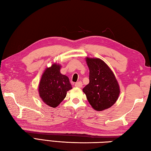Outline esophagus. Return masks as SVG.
I'll list each match as a JSON object with an SVG mask.
<instances>
[{
    "mask_svg": "<svg viewBox=\"0 0 151 151\" xmlns=\"http://www.w3.org/2000/svg\"><path fill=\"white\" fill-rule=\"evenodd\" d=\"M75 86H76V87L81 88L82 86H83V83H82L81 81H79V82H77V83H76L75 84Z\"/></svg>",
    "mask_w": 151,
    "mask_h": 151,
    "instance_id": "34e87169",
    "label": "esophagus"
}]
</instances>
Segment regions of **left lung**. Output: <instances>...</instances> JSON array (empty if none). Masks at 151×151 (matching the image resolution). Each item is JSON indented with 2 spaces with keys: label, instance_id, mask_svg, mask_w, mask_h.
Listing matches in <instances>:
<instances>
[{
  "label": "left lung",
  "instance_id": "left-lung-1",
  "mask_svg": "<svg viewBox=\"0 0 151 151\" xmlns=\"http://www.w3.org/2000/svg\"><path fill=\"white\" fill-rule=\"evenodd\" d=\"M89 68V83L83 91L96 111L110 108L116 103L120 87L114 73L100 58H86Z\"/></svg>",
  "mask_w": 151,
  "mask_h": 151
}]
</instances>
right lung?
Here are the masks:
<instances>
[{
	"label": "right lung",
	"mask_w": 151,
	"mask_h": 151,
	"mask_svg": "<svg viewBox=\"0 0 151 151\" xmlns=\"http://www.w3.org/2000/svg\"><path fill=\"white\" fill-rule=\"evenodd\" d=\"M60 66L54 63L46 68L39 83V96L43 102L55 108L66 97V92L72 88L68 76L60 72Z\"/></svg>",
	"instance_id": "1"
}]
</instances>
